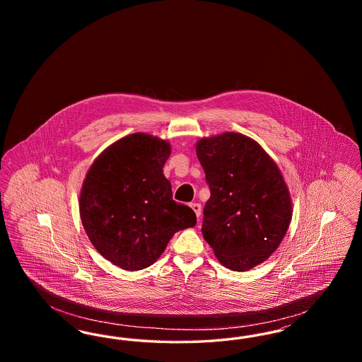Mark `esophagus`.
<instances>
[{"label": "esophagus", "mask_w": 362, "mask_h": 362, "mask_svg": "<svg viewBox=\"0 0 362 362\" xmlns=\"http://www.w3.org/2000/svg\"><path fill=\"white\" fill-rule=\"evenodd\" d=\"M189 206H191V209H192V210L195 211L197 217L199 218V217H201V213H202V209H201V205H199V204H197V202H194V204H191Z\"/></svg>", "instance_id": "1"}]
</instances>
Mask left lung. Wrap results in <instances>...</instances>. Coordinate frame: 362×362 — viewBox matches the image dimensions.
Wrapping results in <instances>:
<instances>
[{"label": "left lung", "mask_w": 362, "mask_h": 362, "mask_svg": "<svg viewBox=\"0 0 362 362\" xmlns=\"http://www.w3.org/2000/svg\"><path fill=\"white\" fill-rule=\"evenodd\" d=\"M197 156L210 189L202 235L225 267L250 270L276 251L291 224L284 177L258 142L238 133L202 138Z\"/></svg>", "instance_id": "left-lung-1"}]
</instances>
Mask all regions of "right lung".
<instances>
[{
	"label": "right lung",
	"instance_id": "obj_1",
	"mask_svg": "<svg viewBox=\"0 0 362 362\" xmlns=\"http://www.w3.org/2000/svg\"><path fill=\"white\" fill-rule=\"evenodd\" d=\"M170 155L168 142L136 133L107 148L86 173L81 221L95 248L121 269L149 267L177 230L197 224L192 209L173 199L163 173Z\"/></svg>",
	"mask_w": 362,
	"mask_h": 362
}]
</instances>
